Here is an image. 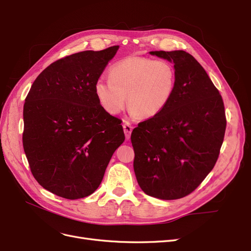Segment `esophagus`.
<instances>
[{"label":"esophagus","instance_id":"1","mask_svg":"<svg viewBox=\"0 0 251 251\" xmlns=\"http://www.w3.org/2000/svg\"><path fill=\"white\" fill-rule=\"evenodd\" d=\"M123 129H124V133H125L126 140H129V138H130L131 132H132V126L130 125V123L125 122V123L123 124Z\"/></svg>","mask_w":251,"mask_h":251}]
</instances>
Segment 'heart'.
<instances>
[{"label": "heart", "mask_w": 251, "mask_h": 251, "mask_svg": "<svg viewBox=\"0 0 251 251\" xmlns=\"http://www.w3.org/2000/svg\"><path fill=\"white\" fill-rule=\"evenodd\" d=\"M109 79L98 78L94 93L101 107L118 115L126 105L132 116L151 119L170 104L177 87V72L168 61L129 55L114 64Z\"/></svg>", "instance_id": "obj_1"}]
</instances>
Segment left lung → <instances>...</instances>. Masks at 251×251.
<instances>
[{
    "mask_svg": "<svg viewBox=\"0 0 251 251\" xmlns=\"http://www.w3.org/2000/svg\"><path fill=\"white\" fill-rule=\"evenodd\" d=\"M150 54L174 63L177 87L162 113L133 129V169L148 196L178 200L191 193L214 168L226 132L225 105L190 53L156 50Z\"/></svg>",
    "mask_w": 251,
    "mask_h": 251,
    "instance_id": "obj_1",
    "label": "left lung"
}]
</instances>
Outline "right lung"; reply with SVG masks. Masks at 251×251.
<instances>
[{
    "mask_svg": "<svg viewBox=\"0 0 251 251\" xmlns=\"http://www.w3.org/2000/svg\"><path fill=\"white\" fill-rule=\"evenodd\" d=\"M119 45L73 53L35 79L24 105V150L41 186L68 200L86 198L103 179L125 135L101 107L94 83Z\"/></svg>",
    "mask_w": 251,
    "mask_h": 251,
    "instance_id": "right-lung-1",
    "label": "right lung"
}]
</instances>
